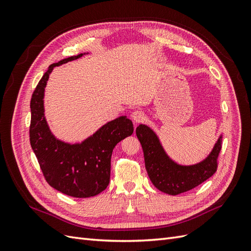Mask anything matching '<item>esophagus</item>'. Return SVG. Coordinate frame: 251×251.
I'll use <instances>...</instances> for the list:
<instances>
[{
    "label": "esophagus",
    "instance_id": "1",
    "mask_svg": "<svg viewBox=\"0 0 251 251\" xmlns=\"http://www.w3.org/2000/svg\"><path fill=\"white\" fill-rule=\"evenodd\" d=\"M131 117H132V120L134 121V123H136V124H137V123H142V121L146 119V115H144V113L142 111H140V110L134 111L132 113Z\"/></svg>",
    "mask_w": 251,
    "mask_h": 251
}]
</instances>
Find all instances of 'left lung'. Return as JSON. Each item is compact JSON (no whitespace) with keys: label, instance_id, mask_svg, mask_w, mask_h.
<instances>
[{"label":"left lung","instance_id":"left-lung-1","mask_svg":"<svg viewBox=\"0 0 251 251\" xmlns=\"http://www.w3.org/2000/svg\"><path fill=\"white\" fill-rule=\"evenodd\" d=\"M141 143L144 163L149 177L159 191L176 196L195 188L211 177L218 168V157L222 148L220 136L209 156L202 162L183 166L172 161L165 154L156 134L144 125L136 128Z\"/></svg>","mask_w":251,"mask_h":251}]
</instances>
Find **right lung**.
Here are the masks:
<instances>
[{
    "mask_svg": "<svg viewBox=\"0 0 251 251\" xmlns=\"http://www.w3.org/2000/svg\"><path fill=\"white\" fill-rule=\"evenodd\" d=\"M82 56V53L49 66L30 101V144L48 184L75 198H89L104 191L110 182L111 156L116 144L134 132L132 121L121 116L102 126L93 136L76 144L56 139L44 116V92L53 68Z\"/></svg>",
    "mask_w": 251,
    "mask_h": 251,
    "instance_id": "obj_1",
    "label": "right lung"
}]
</instances>
